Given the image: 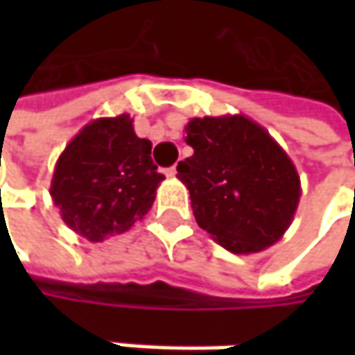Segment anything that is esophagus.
<instances>
[{"instance_id": "esophagus-1", "label": "esophagus", "mask_w": 355, "mask_h": 355, "mask_svg": "<svg viewBox=\"0 0 355 355\" xmlns=\"http://www.w3.org/2000/svg\"><path fill=\"white\" fill-rule=\"evenodd\" d=\"M164 175H166V177H177V166L166 168V171H164Z\"/></svg>"}]
</instances>
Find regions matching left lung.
Wrapping results in <instances>:
<instances>
[{
	"label": "left lung",
	"mask_w": 355,
	"mask_h": 355,
	"mask_svg": "<svg viewBox=\"0 0 355 355\" xmlns=\"http://www.w3.org/2000/svg\"><path fill=\"white\" fill-rule=\"evenodd\" d=\"M193 156L178 162L199 228L236 254L275 245L290 228L300 177L265 127L245 114L191 119Z\"/></svg>",
	"instance_id": "1"
}]
</instances>
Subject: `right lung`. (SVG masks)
I'll return each mask as SVG.
<instances>
[{
	"label": "right lung",
	"mask_w": 355,
	"mask_h": 355,
	"mask_svg": "<svg viewBox=\"0 0 355 355\" xmlns=\"http://www.w3.org/2000/svg\"><path fill=\"white\" fill-rule=\"evenodd\" d=\"M164 180L152 162V141L133 131L129 114L88 123L61 152L51 197L61 220L90 243L127 232L156 199Z\"/></svg>",
	"instance_id": "right-lung-1"
}]
</instances>
